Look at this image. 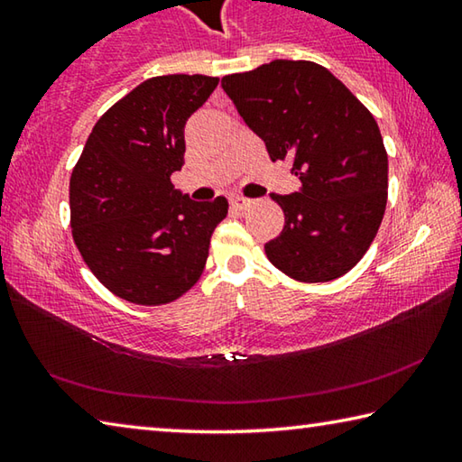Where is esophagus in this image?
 Returning <instances> with one entry per match:
<instances>
[{
    "mask_svg": "<svg viewBox=\"0 0 462 462\" xmlns=\"http://www.w3.org/2000/svg\"><path fill=\"white\" fill-rule=\"evenodd\" d=\"M230 203H232V208H236V209H245V208H248V206H250V199H248V198H242V195H232V198H230Z\"/></svg>",
    "mask_w": 462,
    "mask_h": 462,
    "instance_id": "34e87169",
    "label": "esophagus"
}]
</instances>
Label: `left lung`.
<instances>
[{
  "mask_svg": "<svg viewBox=\"0 0 462 462\" xmlns=\"http://www.w3.org/2000/svg\"><path fill=\"white\" fill-rule=\"evenodd\" d=\"M271 161H291L300 189L275 195L285 214L269 261L295 281L326 283L363 259L387 206V152L373 114L311 60H271L222 77Z\"/></svg>",
  "mask_w": 462,
  "mask_h": 462,
  "instance_id": "obj_1",
  "label": "left lung"
}]
</instances>
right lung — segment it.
Here are the masks:
<instances>
[{"instance_id": "1", "label": "right lung", "mask_w": 462, "mask_h": 462, "mask_svg": "<svg viewBox=\"0 0 462 462\" xmlns=\"http://www.w3.org/2000/svg\"><path fill=\"white\" fill-rule=\"evenodd\" d=\"M216 85L208 75L140 83L97 120L73 169V240L99 283L122 300L175 301L206 267L228 201H193L171 175L185 162V124Z\"/></svg>"}]
</instances>
